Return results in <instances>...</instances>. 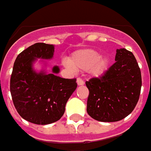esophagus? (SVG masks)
<instances>
[{
  "mask_svg": "<svg viewBox=\"0 0 151 151\" xmlns=\"http://www.w3.org/2000/svg\"><path fill=\"white\" fill-rule=\"evenodd\" d=\"M76 82H77V84L78 85H84V81L81 79V78H78L77 81H76Z\"/></svg>",
  "mask_w": 151,
  "mask_h": 151,
  "instance_id": "34e87169",
  "label": "esophagus"
}]
</instances>
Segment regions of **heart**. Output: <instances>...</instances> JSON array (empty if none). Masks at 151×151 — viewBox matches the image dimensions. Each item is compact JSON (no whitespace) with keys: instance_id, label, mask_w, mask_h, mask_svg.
I'll use <instances>...</instances> for the list:
<instances>
[{"instance_id":"heart-1","label":"heart","mask_w":151,"mask_h":151,"mask_svg":"<svg viewBox=\"0 0 151 151\" xmlns=\"http://www.w3.org/2000/svg\"><path fill=\"white\" fill-rule=\"evenodd\" d=\"M63 65L71 70H88L93 76H100L107 70L109 58L100 56L96 50L86 49L78 50L71 55L70 60H63Z\"/></svg>"}]
</instances>
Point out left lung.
I'll use <instances>...</instances> for the list:
<instances>
[{
  "mask_svg": "<svg viewBox=\"0 0 151 151\" xmlns=\"http://www.w3.org/2000/svg\"><path fill=\"white\" fill-rule=\"evenodd\" d=\"M115 60L101 77L85 82L89 91L87 112L98 121L121 120L134 110L139 100L142 75L134 55L119 49Z\"/></svg>",
  "mask_w": 151,
  "mask_h": 151,
  "instance_id": "left-lung-1",
  "label": "left lung"
}]
</instances>
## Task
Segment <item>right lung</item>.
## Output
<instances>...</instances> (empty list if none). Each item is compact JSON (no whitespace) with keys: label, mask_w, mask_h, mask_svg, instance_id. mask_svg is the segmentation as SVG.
<instances>
[{"label":"right lung","mask_w":151,"mask_h":151,"mask_svg":"<svg viewBox=\"0 0 151 151\" xmlns=\"http://www.w3.org/2000/svg\"><path fill=\"white\" fill-rule=\"evenodd\" d=\"M54 45L36 43L19 53L10 78V93L20 116L36 124H49L60 119L67 101L77 87L76 79H64L42 70L37 72L33 63L37 58L51 59Z\"/></svg>","instance_id":"right-lung-1"}]
</instances>
